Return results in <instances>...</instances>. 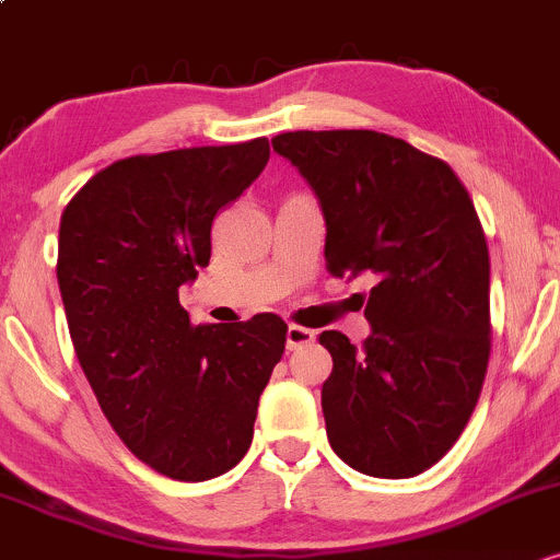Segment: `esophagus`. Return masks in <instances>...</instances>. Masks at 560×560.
<instances>
[{"label": "esophagus", "mask_w": 560, "mask_h": 560, "mask_svg": "<svg viewBox=\"0 0 560 560\" xmlns=\"http://www.w3.org/2000/svg\"><path fill=\"white\" fill-rule=\"evenodd\" d=\"M312 341H314V330L301 328V325H291L285 332V347L291 351L306 347V343H312Z\"/></svg>", "instance_id": "1"}]
</instances>
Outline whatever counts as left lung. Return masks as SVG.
Here are the masks:
<instances>
[{"label":"left lung","mask_w":560,"mask_h":560,"mask_svg":"<svg viewBox=\"0 0 560 560\" xmlns=\"http://www.w3.org/2000/svg\"><path fill=\"white\" fill-rule=\"evenodd\" d=\"M323 209L332 278L368 275L360 349L325 330L330 447L375 479H410L447 455L487 375L489 248L468 190L444 161L370 129L272 140Z\"/></svg>","instance_id":"obj_1"}]
</instances>
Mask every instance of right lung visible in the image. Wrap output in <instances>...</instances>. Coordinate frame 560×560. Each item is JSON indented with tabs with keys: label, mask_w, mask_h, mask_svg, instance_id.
Returning a JSON list of instances; mask_svg holds the SVG:
<instances>
[{
	"label": "right lung",
	"mask_w": 560,
	"mask_h": 560,
	"mask_svg": "<svg viewBox=\"0 0 560 560\" xmlns=\"http://www.w3.org/2000/svg\"><path fill=\"white\" fill-rule=\"evenodd\" d=\"M269 161L267 137L131 155L60 217L58 285L79 364L144 466L206 481L243 460L285 351L278 314L192 325L179 288L211 259V224Z\"/></svg>",
	"instance_id": "right-lung-1"
}]
</instances>
